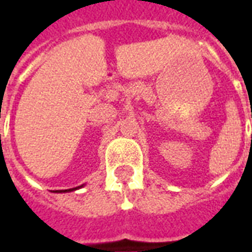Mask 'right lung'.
Listing matches in <instances>:
<instances>
[{
  "mask_svg": "<svg viewBox=\"0 0 252 252\" xmlns=\"http://www.w3.org/2000/svg\"><path fill=\"white\" fill-rule=\"evenodd\" d=\"M77 189V188H75ZM75 189H68V190H58V191H71V190H75Z\"/></svg>",
  "mask_w": 252,
  "mask_h": 252,
  "instance_id": "1",
  "label": "right lung"
}]
</instances>
